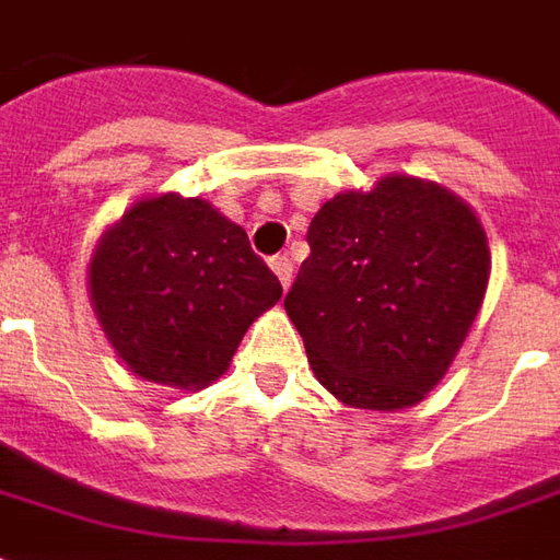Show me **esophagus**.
I'll use <instances>...</instances> for the list:
<instances>
[{
	"instance_id": "esophagus-1",
	"label": "esophagus",
	"mask_w": 560,
	"mask_h": 560,
	"mask_svg": "<svg viewBox=\"0 0 560 560\" xmlns=\"http://www.w3.org/2000/svg\"><path fill=\"white\" fill-rule=\"evenodd\" d=\"M269 267H272V272L279 276L281 288H288V284H291V279H293V264H291V257H288V255L269 257Z\"/></svg>"
}]
</instances>
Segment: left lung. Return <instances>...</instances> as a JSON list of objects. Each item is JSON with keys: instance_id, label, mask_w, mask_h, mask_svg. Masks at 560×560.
<instances>
[{"instance_id": "8db88e82", "label": "left lung", "mask_w": 560, "mask_h": 560, "mask_svg": "<svg viewBox=\"0 0 560 560\" xmlns=\"http://www.w3.org/2000/svg\"><path fill=\"white\" fill-rule=\"evenodd\" d=\"M284 308L317 381L351 408L399 411L446 375L480 312L489 245L468 203L387 176L327 200Z\"/></svg>"}]
</instances>
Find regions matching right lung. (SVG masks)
I'll return each instance as SVG.
<instances>
[{
  "instance_id": "add662e5",
  "label": "right lung",
  "mask_w": 560,
  "mask_h": 560,
  "mask_svg": "<svg viewBox=\"0 0 560 560\" xmlns=\"http://www.w3.org/2000/svg\"><path fill=\"white\" fill-rule=\"evenodd\" d=\"M90 293L135 375L200 389L228 372L245 329L281 300V284L240 224L207 200L161 195L104 233Z\"/></svg>"
}]
</instances>
